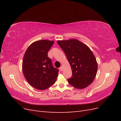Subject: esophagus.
<instances>
[{
    "mask_svg": "<svg viewBox=\"0 0 121 121\" xmlns=\"http://www.w3.org/2000/svg\"><path fill=\"white\" fill-rule=\"evenodd\" d=\"M60 71H63V67H60Z\"/></svg>",
    "mask_w": 121,
    "mask_h": 121,
    "instance_id": "obj_1",
    "label": "esophagus"
}]
</instances>
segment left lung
Segmentation results:
<instances>
[{
    "instance_id": "left-lung-1",
    "label": "left lung",
    "mask_w": 121,
    "mask_h": 121,
    "mask_svg": "<svg viewBox=\"0 0 121 121\" xmlns=\"http://www.w3.org/2000/svg\"><path fill=\"white\" fill-rule=\"evenodd\" d=\"M57 42L66 55L72 69V76L68 79L69 84L79 89L89 86L95 78L97 71L96 60L92 51L76 39Z\"/></svg>"
}]
</instances>
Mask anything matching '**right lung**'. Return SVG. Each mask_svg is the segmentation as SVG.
I'll list each match as a JSON object with an SVG mask.
<instances>
[{
	"mask_svg": "<svg viewBox=\"0 0 121 121\" xmlns=\"http://www.w3.org/2000/svg\"><path fill=\"white\" fill-rule=\"evenodd\" d=\"M54 41L41 40L32 43L23 57L22 69L25 78L35 88L43 90L56 82L58 70L53 67L48 52Z\"/></svg>",
	"mask_w": 121,
	"mask_h": 121,
	"instance_id": "obj_1",
	"label": "right lung"
}]
</instances>
